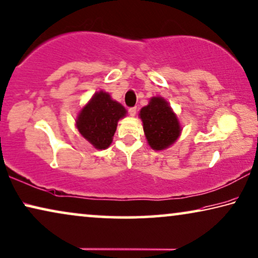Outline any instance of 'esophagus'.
Wrapping results in <instances>:
<instances>
[{
  "mask_svg": "<svg viewBox=\"0 0 258 258\" xmlns=\"http://www.w3.org/2000/svg\"><path fill=\"white\" fill-rule=\"evenodd\" d=\"M136 111H137V108H136V107H132V108H129V114L132 115V116H135V115H136Z\"/></svg>",
  "mask_w": 258,
  "mask_h": 258,
  "instance_id": "obj_1",
  "label": "esophagus"
}]
</instances>
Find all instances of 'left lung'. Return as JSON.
<instances>
[{"mask_svg": "<svg viewBox=\"0 0 258 258\" xmlns=\"http://www.w3.org/2000/svg\"><path fill=\"white\" fill-rule=\"evenodd\" d=\"M148 143L154 150H163L173 144L180 134V124L169 103L162 98H152L140 111Z\"/></svg>", "mask_w": 258, "mask_h": 258, "instance_id": "obj_1", "label": "left lung"}]
</instances>
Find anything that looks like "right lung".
Here are the masks:
<instances>
[{
	"label": "right lung",
	"mask_w": 258,
	"mask_h": 258,
	"mask_svg": "<svg viewBox=\"0 0 258 258\" xmlns=\"http://www.w3.org/2000/svg\"><path fill=\"white\" fill-rule=\"evenodd\" d=\"M126 114L124 107L111 100L108 93L99 92L93 95L91 101L81 109L77 120V128L94 148L109 147L117 121Z\"/></svg>",
	"instance_id": "1"
}]
</instances>
